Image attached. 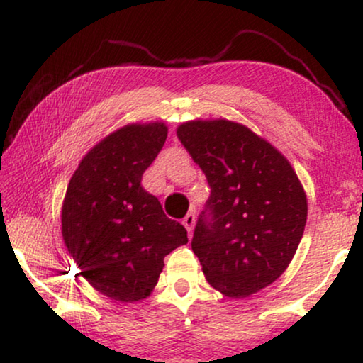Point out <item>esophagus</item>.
<instances>
[{"label":"esophagus","instance_id":"1","mask_svg":"<svg viewBox=\"0 0 363 363\" xmlns=\"http://www.w3.org/2000/svg\"><path fill=\"white\" fill-rule=\"evenodd\" d=\"M195 221H196V218H195V211H190L185 218H183V226L186 228V231L190 233V235H191L193 228H195Z\"/></svg>","mask_w":363,"mask_h":363}]
</instances>
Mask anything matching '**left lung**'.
<instances>
[{"label": "left lung", "instance_id": "8db88e82", "mask_svg": "<svg viewBox=\"0 0 363 363\" xmlns=\"http://www.w3.org/2000/svg\"><path fill=\"white\" fill-rule=\"evenodd\" d=\"M177 135L211 188L191 240L206 281L233 299L272 284L294 257L307 220L291 163L226 118L185 122Z\"/></svg>", "mask_w": 363, "mask_h": 363}]
</instances>
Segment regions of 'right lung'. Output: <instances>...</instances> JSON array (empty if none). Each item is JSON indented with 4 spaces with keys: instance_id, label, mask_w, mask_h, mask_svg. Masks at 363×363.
<instances>
[{
    "instance_id": "obj_1",
    "label": "right lung",
    "mask_w": 363,
    "mask_h": 363,
    "mask_svg": "<svg viewBox=\"0 0 363 363\" xmlns=\"http://www.w3.org/2000/svg\"><path fill=\"white\" fill-rule=\"evenodd\" d=\"M165 123H130L79 163L62 203V238L89 284L121 302L150 296L163 257L186 245V230L143 190L142 175L167 140Z\"/></svg>"
}]
</instances>
